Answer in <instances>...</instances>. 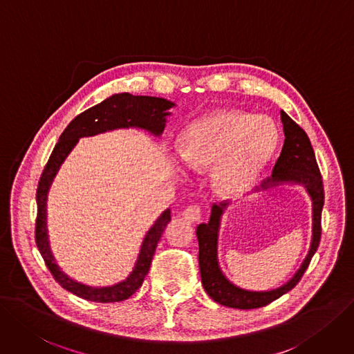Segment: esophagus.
<instances>
[{
  "label": "esophagus",
  "mask_w": 354,
  "mask_h": 354,
  "mask_svg": "<svg viewBox=\"0 0 354 354\" xmlns=\"http://www.w3.org/2000/svg\"><path fill=\"white\" fill-rule=\"evenodd\" d=\"M182 217H184L189 223H195V221H198L201 218V210L198 205H189L187 207L184 212H182Z\"/></svg>",
  "instance_id": "1"
}]
</instances>
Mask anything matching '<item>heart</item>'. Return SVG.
Returning a JSON list of instances; mask_svg holds the SVG:
<instances>
[{
  "mask_svg": "<svg viewBox=\"0 0 354 354\" xmlns=\"http://www.w3.org/2000/svg\"><path fill=\"white\" fill-rule=\"evenodd\" d=\"M277 144V128L270 118L232 109L214 111L182 131L179 156L188 167H208L216 162V191L223 197H236L254 184Z\"/></svg>",
  "mask_w": 354,
  "mask_h": 354,
  "instance_id": "obj_1",
  "label": "heart"
}]
</instances>
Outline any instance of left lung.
I'll use <instances>...</instances> for the list:
<instances>
[{
  "mask_svg": "<svg viewBox=\"0 0 354 354\" xmlns=\"http://www.w3.org/2000/svg\"><path fill=\"white\" fill-rule=\"evenodd\" d=\"M284 133V144L274 165L272 174L263 184L257 187L251 194L267 191L280 185L302 187L309 195L312 203V238L309 251L302 264L293 274L290 280L283 286L271 290H246L232 283L218 264V236L223 214L232 205L230 203L213 204L208 223H201L197 227L198 238V263L201 272V283L207 295L214 302L234 309H255L271 304L284 293L290 292L302 279L312 257L315 255L321 239V213L324 207V187L315 153L305 131L300 128L284 111L280 112Z\"/></svg>",
  "mask_w": 354,
  "mask_h": 354,
  "instance_id": "left-lung-1",
  "label": "left lung"
}]
</instances>
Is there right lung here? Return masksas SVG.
I'll use <instances>...</instances> for the list:
<instances>
[{
  "label": "right lung",
  "instance_id": "1",
  "mask_svg": "<svg viewBox=\"0 0 354 354\" xmlns=\"http://www.w3.org/2000/svg\"><path fill=\"white\" fill-rule=\"evenodd\" d=\"M174 106H176L174 102L163 97L116 93L74 118L61 134L37 185L36 245L52 276L65 290L82 299L100 304L121 302V300L133 296L141 287L150 270L156 246L160 241L165 227L170 221V208H166L147 230L146 236L142 238L133 271L124 280L111 286H88L86 283L77 281L57 264V259L50 251L48 234V195L61 166L67 160V157L74 150L80 138L84 137H95L115 129L136 128L146 131V133L159 138L166 127L167 116L172 115L170 109Z\"/></svg>",
  "mask_w": 354,
  "mask_h": 354
}]
</instances>
